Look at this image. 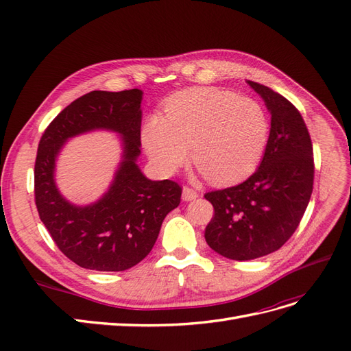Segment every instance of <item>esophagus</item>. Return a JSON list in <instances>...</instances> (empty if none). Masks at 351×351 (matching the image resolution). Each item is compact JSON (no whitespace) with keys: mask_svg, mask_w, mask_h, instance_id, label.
Listing matches in <instances>:
<instances>
[{"mask_svg":"<svg viewBox=\"0 0 351 351\" xmlns=\"http://www.w3.org/2000/svg\"><path fill=\"white\" fill-rule=\"evenodd\" d=\"M182 197H183V200H186V202L193 200V199L197 197V192H196L195 189H192V187L184 186V187H183V195H182Z\"/></svg>","mask_w":351,"mask_h":351,"instance_id":"esophagus-1","label":"esophagus"}]
</instances>
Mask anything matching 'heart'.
<instances>
[{"instance_id": "b5f03b06", "label": "heart", "mask_w": 351, "mask_h": 351, "mask_svg": "<svg viewBox=\"0 0 351 351\" xmlns=\"http://www.w3.org/2000/svg\"><path fill=\"white\" fill-rule=\"evenodd\" d=\"M269 123L254 99L197 88L176 93L165 115L146 121L143 146L159 171L174 174L189 159L209 182L230 184L258 167L268 141Z\"/></svg>"}]
</instances>
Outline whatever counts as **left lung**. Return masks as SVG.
Masks as SVG:
<instances>
[{"label": "left lung", "mask_w": 351, "mask_h": 351, "mask_svg": "<svg viewBox=\"0 0 351 351\" xmlns=\"http://www.w3.org/2000/svg\"><path fill=\"white\" fill-rule=\"evenodd\" d=\"M271 112L262 162L246 182L205 193L214 217L205 230L212 250L250 261L278 250L299 227L313 190V147L303 117L282 95L247 80Z\"/></svg>", "instance_id": "left-lung-1"}]
</instances>
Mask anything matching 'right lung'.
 <instances>
[{
    "instance_id": "obj_1",
    "label": "right lung",
    "mask_w": 351,
    "mask_h": 351,
    "mask_svg": "<svg viewBox=\"0 0 351 351\" xmlns=\"http://www.w3.org/2000/svg\"><path fill=\"white\" fill-rule=\"evenodd\" d=\"M143 92L93 90L62 110L40 137L35 162V204L58 249L93 271H125L147 256L168 212L178 206L182 187L171 180L152 182L136 164L141 155ZM122 136L123 159L98 202L70 204L53 180L55 159L67 138L92 130Z\"/></svg>"
}]
</instances>
